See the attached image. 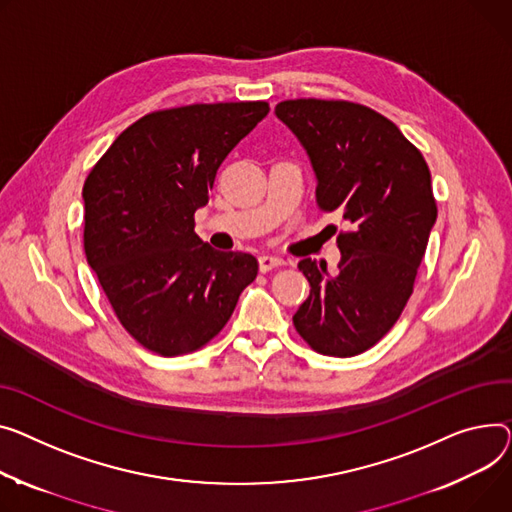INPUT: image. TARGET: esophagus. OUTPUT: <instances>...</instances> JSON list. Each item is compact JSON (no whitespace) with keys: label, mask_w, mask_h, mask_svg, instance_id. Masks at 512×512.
<instances>
[{"label":"esophagus","mask_w":512,"mask_h":512,"mask_svg":"<svg viewBox=\"0 0 512 512\" xmlns=\"http://www.w3.org/2000/svg\"><path fill=\"white\" fill-rule=\"evenodd\" d=\"M284 263H286V261H284L282 257H278V255H269V253L259 255V269H261V271H269V269L280 267V265H284Z\"/></svg>","instance_id":"34e87169"}]
</instances>
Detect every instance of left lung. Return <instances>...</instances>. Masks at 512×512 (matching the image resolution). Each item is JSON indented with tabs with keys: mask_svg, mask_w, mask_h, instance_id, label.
<instances>
[{
	"mask_svg": "<svg viewBox=\"0 0 512 512\" xmlns=\"http://www.w3.org/2000/svg\"><path fill=\"white\" fill-rule=\"evenodd\" d=\"M317 179V203L350 224L337 236L342 259H302L311 284L292 321L319 354L348 358L395 325L414 290L436 222L430 170L387 117L348 100L296 98L276 107Z\"/></svg>",
	"mask_w": 512,
	"mask_h": 512,
	"instance_id": "8db88e82",
	"label": "left lung"
}]
</instances>
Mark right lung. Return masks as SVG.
<instances>
[{
  "label": "right lung",
  "instance_id": "add662e5",
  "mask_svg": "<svg viewBox=\"0 0 512 512\" xmlns=\"http://www.w3.org/2000/svg\"><path fill=\"white\" fill-rule=\"evenodd\" d=\"M267 102L156 111L129 125L84 183V251L121 325L162 356L206 346L228 323L257 259L195 234L220 164Z\"/></svg>",
  "mask_w": 512,
  "mask_h": 512
}]
</instances>
